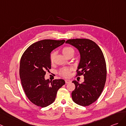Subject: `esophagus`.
<instances>
[{
  "instance_id": "34e87169",
  "label": "esophagus",
  "mask_w": 126,
  "mask_h": 126,
  "mask_svg": "<svg viewBox=\"0 0 126 126\" xmlns=\"http://www.w3.org/2000/svg\"><path fill=\"white\" fill-rule=\"evenodd\" d=\"M65 83L68 84V83H71V80H69V79H65Z\"/></svg>"
}]
</instances>
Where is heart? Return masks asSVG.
Wrapping results in <instances>:
<instances>
[{"label":"heart","instance_id":"b5f03b06","mask_svg":"<svg viewBox=\"0 0 126 126\" xmlns=\"http://www.w3.org/2000/svg\"><path fill=\"white\" fill-rule=\"evenodd\" d=\"M72 51H74V49L71 47H64L62 49V52L64 55V56H66V55H68ZM54 57H55V53L54 52H52L50 55V61L51 63L53 62ZM60 75H62L63 77H68L70 75V69L68 68H63L62 69H61L60 71Z\"/></svg>","mask_w":126,"mask_h":126}]
</instances>
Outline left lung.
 Listing matches in <instances>:
<instances>
[{"mask_svg": "<svg viewBox=\"0 0 126 126\" xmlns=\"http://www.w3.org/2000/svg\"><path fill=\"white\" fill-rule=\"evenodd\" d=\"M65 43L75 47L79 52L77 75H83L84 77L81 84L76 80L72 81L75 85L71 93L72 100L80 106H89L100 96L106 82L107 70L104 54L99 47L89 39H70Z\"/></svg>", "mask_w": 126, "mask_h": 126, "instance_id": "1", "label": "left lung"}]
</instances>
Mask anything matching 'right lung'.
Listing matches in <instances>:
<instances>
[{"label": "right lung", "instance_id": "right-lung-1", "mask_svg": "<svg viewBox=\"0 0 126 126\" xmlns=\"http://www.w3.org/2000/svg\"><path fill=\"white\" fill-rule=\"evenodd\" d=\"M65 41L43 40L32 44L21 58L19 74L23 90L32 103L45 107L55 101L63 79L46 80V71L51 69L50 53Z\"/></svg>", "mask_w": 126, "mask_h": 126}]
</instances>
